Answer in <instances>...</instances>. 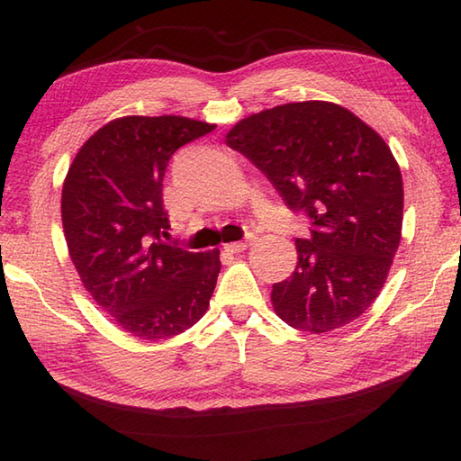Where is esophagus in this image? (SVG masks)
Instances as JSON below:
<instances>
[{
    "label": "esophagus",
    "instance_id": "obj_1",
    "mask_svg": "<svg viewBox=\"0 0 461 461\" xmlns=\"http://www.w3.org/2000/svg\"><path fill=\"white\" fill-rule=\"evenodd\" d=\"M249 243L248 241H236V243H228V246H223V249L228 253H241L243 249H248Z\"/></svg>",
    "mask_w": 461,
    "mask_h": 461
}]
</instances>
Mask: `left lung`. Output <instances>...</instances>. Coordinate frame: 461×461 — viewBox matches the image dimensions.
Here are the masks:
<instances>
[{"mask_svg":"<svg viewBox=\"0 0 461 461\" xmlns=\"http://www.w3.org/2000/svg\"><path fill=\"white\" fill-rule=\"evenodd\" d=\"M225 142L311 220V236L295 241V271L273 283L277 315L315 335L360 317L384 285L402 236V174L386 142L325 101L251 114Z\"/></svg>","mask_w":461,"mask_h":461,"instance_id":"obj_1","label":"left lung"}]
</instances>
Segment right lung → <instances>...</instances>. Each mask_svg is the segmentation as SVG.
<instances>
[{"label":"right lung","mask_w":461,"mask_h":461,"mask_svg":"<svg viewBox=\"0 0 461 461\" xmlns=\"http://www.w3.org/2000/svg\"><path fill=\"white\" fill-rule=\"evenodd\" d=\"M215 129L184 116H122L83 144L61 198L77 273L116 325L146 340L180 335L208 311L220 251L168 241L162 180L172 154Z\"/></svg>","instance_id":"add662e5"}]
</instances>
